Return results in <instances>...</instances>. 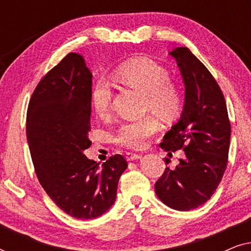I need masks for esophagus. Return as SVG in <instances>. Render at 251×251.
Returning a JSON list of instances; mask_svg holds the SVG:
<instances>
[{
    "mask_svg": "<svg viewBox=\"0 0 251 251\" xmlns=\"http://www.w3.org/2000/svg\"><path fill=\"white\" fill-rule=\"evenodd\" d=\"M126 161L138 160V159H140V154H136V153H126Z\"/></svg>",
    "mask_w": 251,
    "mask_h": 251,
    "instance_id": "obj_1",
    "label": "esophagus"
}]
</instances>
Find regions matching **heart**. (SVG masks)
Instances as JSON below:
<instances>
[{"label":"heart","mask_w":251,"mask_h":251,"mask_svg":"<svg viewBox=\"0 0 251 251\" xmlns=\"http://www.w3.org/2000/svg\"><path fill=\"white\" fill-rule=\"evenodd\" d=\"M114 77L122 87L145 95L144 109L152 112L164 121L173 119L180 108L181 98L178 89L171 83L166 68L149 58L137 57L119 65ZM114 91L106 80H98L90 91V104L96 114L107 118L113 109ZM160 130V123L152 115L138 121L126 122L116 130L113 140L116 145L140 150L147 140Z\"/></svg>","instance_id":"heart-1"}]
</instances>
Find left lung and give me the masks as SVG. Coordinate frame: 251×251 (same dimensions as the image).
<instances>
[{
    "instance_id": "8db88e82",
    "label": "left lung",
    "mask_w": 251,
    "mask_h": 251,
    "mask_svg": "<svg viewBox=\"0 0 251 251\" xmlns=\"http://www.w3.org/2000/svg\"><path fill=\"white\" fill-rule=\"evenodd\" d=\"M185 84L180 120L160 144L167 152L184 150L175 168H166L155 193L168 207L188 211L205 203L221 183L228 161L231 123L224 95L208 68L187 48L170 52ZM168 163V160H166Z\"/></svg>"
}]
</instances>
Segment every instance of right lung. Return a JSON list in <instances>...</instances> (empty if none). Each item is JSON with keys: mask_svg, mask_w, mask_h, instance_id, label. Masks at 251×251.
<instances>
[{"mask_svg": "<svg viewBox=\"0 0 251 251\" xmlns=\"http://www.w3.org/2000/svg\"><path fill=\"white\" fill-rule=\"evenodd\" d=\"M91 84L83 57L68 53L36 85L26 118L37 179L58 208L78 219L97 218L112 207L128 167L120 154L102 167L83 154L91 146Z\"/></svg>", "mask_w": 251, "mask_h": 251, "instance_id": "obj_1", "label": "right lung"}]
</instances>
